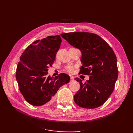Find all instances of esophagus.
I'll return each mask as SVG.
<instances>
[{"mask_svg": "<svg viewBox=\"0 0 133 133\" xmlns=\"http://www.w3.org/2000/svg\"><path fill=\"white\" fill-rule=\"evenodd\" d=\"M74 78L73 77V76H70V82H73V81H74Z\"/></svg>", "mask_w": 133, "mask_h": 133, "instance_id": "1", "label": "esophagus"}]
</instances>
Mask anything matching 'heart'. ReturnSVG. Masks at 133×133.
Segmentation results:
<instances>
[{"label": "heart", "mask_w": 133, "mask_h": 133, "mask_svg": "<svg viewBox=\"0 0 133 133\" xmlns=\"http://www.w3.org/2000/svg\"><path fill=\"white\" fill-rule=\"evenodd\" d=\"M67 70L69 71V72H72L73 71V68L72 66H68L67 68Z\"/></svg>", "instance_id": "heart-1"}]
</instances>
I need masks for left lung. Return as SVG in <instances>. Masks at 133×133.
Returning <instances> with one entry per match:
<instances>
[{"mask_svg": "<svg viewBox=\"0 0 133 133\" xmlns=\"http://www.w3.org/2000/svg\"><path fill=\"white\" fill-rule=\"evenodd\" d=\"M60 35L82 52L80 61L83 64L79 74L90 75L85 83L75 78L80 85L74 96L75 103L87 109L102 105L113 91L118 78L117 60L114 51L104 39L94 33L73 32Z\"/></svg>", "mask_w": 133, "mask_h": 133, "instance_id": "obj_1", "label": "left lung"}]
</instances>
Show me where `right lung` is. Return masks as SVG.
Instances as JSON below:
<instances>
[{
  "label": "right lung",
  "instance_id": "right-lung-1",
  "mask_svg": "<svg viewBox=\"0 0 133 133\" xmlns=\"http://www.w3.org/2000/svg\"><path fill=\"white\" fill-rule=\"evenodd\" d=\"M62 43L59 35L37 40L23 52L18 63L16 79L19 90L26 101L32 105L50 104L59 88L70 82L64 73L55 77L48 75Z\"/></svg>",
  "mask_w": 133,
  "mask_h": 133
}]
</instances>
